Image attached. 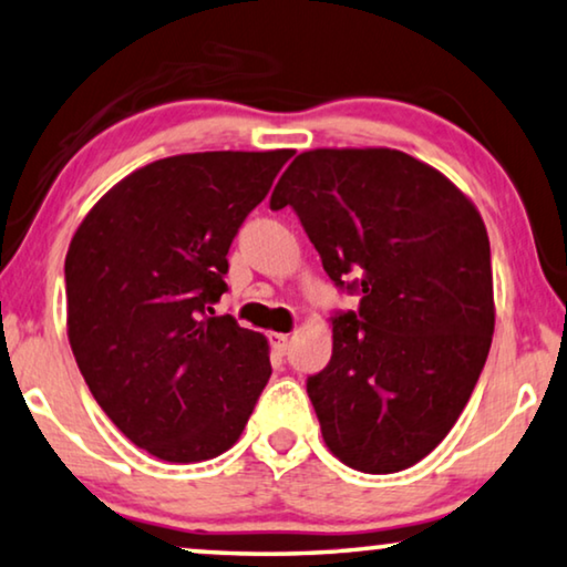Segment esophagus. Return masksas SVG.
<instances>
[{
    "instance_id": "34e87169",
    "label": "esophagus",
    "mask_w": 567,
    "mask_h": 567,
    "mask_svg": "<svg viewBox=\"0 0 567 567\" xmlns=\"http://www.w3.org/2000/svg\"><path fill=\"white\" fill-rule=\"evenodd\" d=\"M268 340H270V348H274L278 355H284L286 348H289V334L284 332H270Z\"/></svg>"
}]
</instances>
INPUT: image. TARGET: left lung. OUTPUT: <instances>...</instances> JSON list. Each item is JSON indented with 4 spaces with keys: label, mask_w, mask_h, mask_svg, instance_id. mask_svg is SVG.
I'll list each match as a JSON object with an SVG mask.
<instances>
[{
    "label": "left lung",
    "mask_w": 567,
    "mask_h": 567,
    "mask_svg": "<svg viewBox=\"0 0 567 567\" xmlns=\"http://www.w3.org/2000/svg\"><path fill=\"white\" fill-rule=\"evenodd\" d=\"M284 207L334 286L360 293L358 311L332 317L330 363L307 379L327 447L355 471H404L453 430L488 358L486 225L440 171L391 147L297 155L270 196Z\"/></svg>",
    "instance_id": "8db88e82"
}]
</instances>
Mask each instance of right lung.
<instances>
[{"instance_id":"obj_1","label":"right lung","mask_w":567,"mask_h":567,"mask_svg":"<svg viewBox=\"0 0 567 567\" xmlns=\"http://www.w3.org/2000/svg\"><path fill=\"white\" fill-rule=\"evenodd\" d=\"M291 151L186 153L110 188L65 256L69 342L130 442L202 463L240 437L270 379L268 342L217 317L227 252Z\"/></svg>"}]
</instances>
